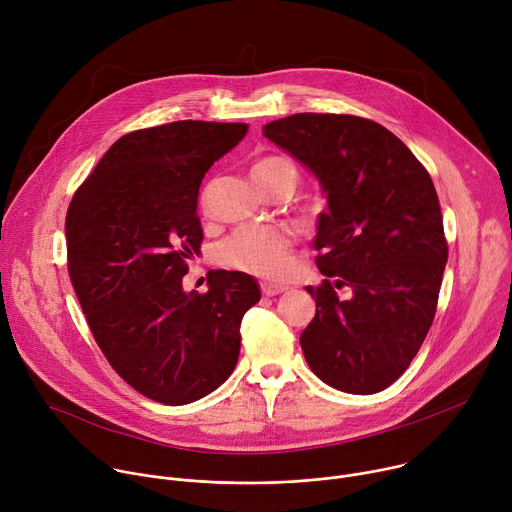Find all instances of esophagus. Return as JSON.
Here are the masks:
<instances>
[{"label": "esophagus", "mask_w": 512, "mask_h": 512, "mask_svg": "<svg viewBox=\"0 0 512 512\" xmlns=\"http://www.w3.org/2000/svg\"><path fill=\"white\" fill-rule=\"evenodd\" d=\"M261 291L265 296H277V294H283V291H287V285L265 281V283H261Z\"/></svg>", "instance_id": "34e87169"}]
</instances>
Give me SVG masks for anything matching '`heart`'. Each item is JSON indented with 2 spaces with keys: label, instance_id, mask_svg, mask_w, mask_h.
Here are the masks:
<instances>
[{
  "label": "heart",
  "instance_id": "b5f03b06",
  "mask_svg": "<svg viewBox=\"0 0 512 512\" xmlns=\"http://www.w3.org/2000/svg\"><path fill=\"white\" fill-rule=\"evenodd\" d=\"M251 176L265 192L279 184L294 188L298 168L285 156H263L253 164ZM216 259L243 273L277 277L291 261V239L275 227H243L218 245Z\"/></svg>",
  "mask_w": 512,
  "mask_h": 512
}]
</instances>
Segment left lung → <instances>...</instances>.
I'll list each match as a JSON object with an SVG mask.
<instances>
[{"instance_id": "left-lung-1", "label": "left lung", "mask_w": 512, "mask_h": 512, "mask_svg": "<svg viewBox=\"0 0 512 512\" xmlns=\"http://www.w3.org/2000/svg\"><path fill=\"white\" fill-rule=\"evenodd\" d=\"M263 135L304 164L328 198L318 218L308 285L316 316L300 336L326 385L373 395L395 383L421 348L448 263L440 200L427 170L383 125L354 115L296 113ZM348 286L340 301L335 289Z\"/></svg>"}]
</instances>
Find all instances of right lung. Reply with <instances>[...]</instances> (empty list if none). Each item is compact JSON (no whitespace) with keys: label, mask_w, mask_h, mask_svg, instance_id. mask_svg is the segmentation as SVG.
<instances>
[{"label":"right lung","mask_w":512,"mask_h":512,"mask_svg":"<svg viewBox=\"0 0 512 512\" xmlns=\"http://www.w3.org/2000/svg\"><path fill=\"white\" fill-rule=\"evenodd\" d=\"M245 123L174 121L119 137L66 212L68 275L115 373L164 405L221 387L239 360L241 320L261 300L241 271L184 291L200 253L198 188L245 137Z\"/></svg>","instance_id":"obj_1"}]
</instances>
